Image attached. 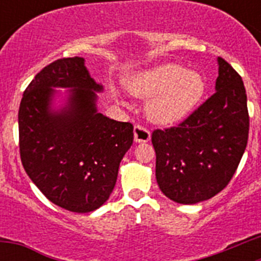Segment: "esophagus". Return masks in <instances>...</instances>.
I'll list each match as a JSON object with an SVG mask.
<instances>
[{
  "label": "esophagus",
  "mask_w": 261,
  "mask_h": 261,
  "mask_svg": "<svg viewBox=\"0 0 261 261\" xmlns=\"http://www.w3.org/2000/svg\"><path fill=\"white\" fill-rule=\"evenodd\" d=\"M133 136H135L136 142H147V141H150V137H151L150 132L141 125L135 126V129H133Z\"/></svg>",
  "instance_id": "obj_1"
}]
</instances>
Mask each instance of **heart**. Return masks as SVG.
Returning <instances> with one entry per match:
<instances>
[{
	"label": "heart",
	"instance_id": "1",
	"mask_svg": "<svg viewBox=\"0 0 261 261\" xmlns=\"http://www.w3.org/2000/svg\"><path fill=\"white\" fill-rule=\"evenodd\" d=\"M128 89L137 98L149 99L146 115L150 121L172 125L186 119L201 102L206 81L199 71L168 62L138 73L129 80Z\"/></svg>",
	"mask_w": 261,
	"mask_h": 261
}]
</instances>
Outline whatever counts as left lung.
I'll list each match as a JSON object with an SVG mask.
<instances>
[{
    "label": "left lung",
    "mask_w": 261,
    "mask_h": 261,
    "mask_svg": "<svg viewBox=\"0 0 261 261\" xmlns=\"http://www.w3.org/2000/svg\"><path fill=\"white\" fill-rule=\"evenodd\" d=\"M216 93L180 125L156 129L155 177L177 204L212 199L229 184L248 140L247 95L241 75L218 57Z\"/></svg>",
    "instance_id": "left-lung-1"
}]
</instances>
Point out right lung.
Returning <instances> with one entry per match:
<instances>
[{"instance_id": "1", "label": "right lung", "mask_w": 261, "mask_h": 261, "mask_svg": "<svg viewBox=\"0 0 261 261\" xmlns=\"http://www.w3.org/2000/svg\"><path fill=\"white\" fill-rule=\"evenodd\" d=\"M103 90L84 57H69L38 73L19 106L23 167L49 201L75 213H89L107 201L133 144L132 124L98 111L96 93Z\"/></svg>"}]
</instances>
